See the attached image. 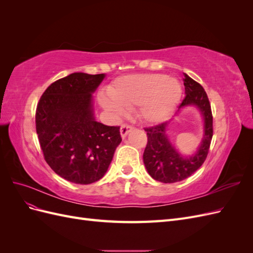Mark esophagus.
<instances>
[{
	"label": "esophagus",
	"mask_w": 253,
	"mask_h": 253,
	"mask_svg": "<svg viewBox=\"0 0 253 253\" xmlns=\"http://www.w3.org/2000/svg\"><path fill=\"white\" fill-rule=\"evenodd\" d=\"M133 129V126H127V125H122L120 127V135L122 138H126V135L131 132Z\"/></svg>",
	"instance_id": "obj_1"
}]
</instances>
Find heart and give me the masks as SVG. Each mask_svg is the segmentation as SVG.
<instances>
[{
	"label": "heart",
	"mask_w": 253,
	"mask_h": 253,
	"mask_svg": "<svg viewBox=\"0 0 253 253\" xmlns=\"http://www.w3.org/2000/svg\"><path fill=\"white\" fill-rule=\"evenodd\" d=\"M181 93L180 83L167 75H127L115 80L108 89L109 96H100V104L114 117L122 116L125 109L139 106L138 115L143 121L157 124L170 116Z\"/></svg>",
	"instance_id": "b5f03b06"
}]
</instances>
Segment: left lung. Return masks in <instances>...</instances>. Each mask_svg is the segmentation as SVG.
Masks as SVG:
<instances>
[{
	"label": "left lung",
	"mask_w": 253,
	"mask_h": 253,
	"mask_svg": "<svg viewBox=\"0 0 253 253\" xmlns=\"http://www.w3.org/2000/svg\"><path fill=\"white\" fill-rule=\"evenodd\" d=\"M185 98L176 114L188 106H194L204 121V133L197 150L190 156H183L176 150L167 134L170 121L155 126L145 127L148 143L143 153V164L152 178L165 183L181 181L196 172L208 155L213 135L211 105L205 89L200 83L183 74Z\"/></svg>",
	"instance_id": "left-lung-1"
}]
</instances>
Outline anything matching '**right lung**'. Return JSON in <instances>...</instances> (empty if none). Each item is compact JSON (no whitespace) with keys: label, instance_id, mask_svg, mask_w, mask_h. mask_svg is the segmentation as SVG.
Returning a JSON list of instances; mask_svg holds the SVG:
<instances>
[{"label":"right lung","instance_id":"right-lung-1","mask_svg":"<svg viewBox=\"0 0 253 253\" xmlns=\"http://www.w3.org/2000/svg\"><path fill=\"white\" fill-rule=\"evenodd\" d=\"M105 74L73 73L44 91L36 129L45 162L61 177L80 185L101 179L121 142L119 126L96 121L93 94Z\"/></svg>","mask_w":253,"mask_h":253}]
</instances>
